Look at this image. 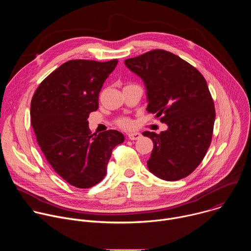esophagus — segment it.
Returning a JSON list of instances; mask_svg holds the SVG:
<instances>
[{
    "instance_id": "34e87169",
    "label": "esophagus",
    "mask_w": 251,
    "mask_h": 251,
    "mask_svg": "<svg viewBox=\"0 0 251 251\" xmlns=\"http://www.w3.org/2000/svg\"><path fill=\"white\" fill-rule=\"evenodd\" d=\"M141 133H138V132H133V133H129L128 134V138L130 140H138L139 138H141Z\"/></svg>"
}]
</instances>
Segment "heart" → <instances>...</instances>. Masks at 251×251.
<instances>
[{"instance_id":"obj_1","label":"heart","mask_w":251,"mask_h":251,"mask_svg":"<svg viewBox=\"0 0 251 251\" xmlns=\"http://www.w3.org/2000/svg\"><path fill=\"white\" fill-rule=\"evenodd\" d=\"M116 124L120 127V128H123V129H132L133 126H134V123L133 121L128 118V117H120L116 120Z\"/></svg>"}]
</instances>
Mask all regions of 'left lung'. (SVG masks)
<instances>
[{
	"label": "left lung",
	"mask_w": 251,
	"mask_h": 251,
	"mask_svg": "<svg viewBox=\"0 0 251 251\" xmlns=\"http://www.w3.org/2000/svg\"><path fill=\"white\" fill-rule=\"evenodd\" d=\"M125 65L144 81L147 111L168 125L156 134L145 131L154 148L149 171L165 181L192 174L210 145L216 110L206 81L186 60L163 50L128 58Z\"/></svg>",
	"instance_id": "obj_1"
}]
</instances>
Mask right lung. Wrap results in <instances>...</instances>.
Listing matches in <instances>:
<instances>
[{
	"label": "right lung",
	"mask_w": 251,
	"mask_h": 251,
	"mask_svg": "<svg viewBox=\"0 0 251 251\" xmlns=\"http://www.w3.org/2000/svg\"><path fill=\"white\" fill-rule=\"evenodd\" d=\"M117 59H74L61 64L35 90L30 123L52 169L71 186L87 189L103 180L115 146L124 142L116 130L91 135L87 118L98 109V96Z\"/></svg>",
	"instance_id": "right-lung-1"
}]
</instances>
